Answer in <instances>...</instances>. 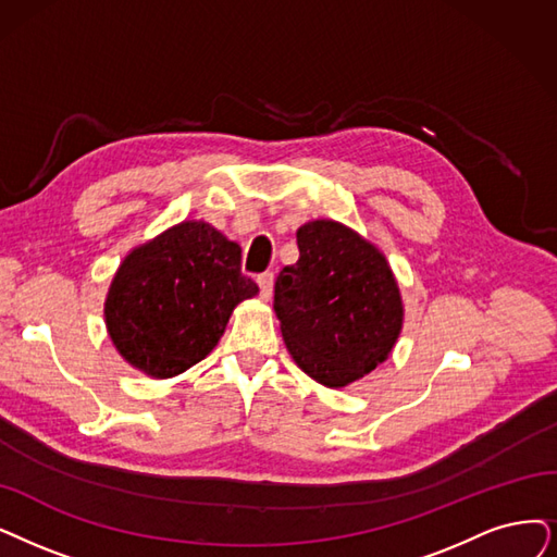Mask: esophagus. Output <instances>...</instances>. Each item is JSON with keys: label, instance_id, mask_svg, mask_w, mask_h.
Here are the masks:
<instances>
[{"label": "esophagus", "instance_id": "obj_1", "mask_svg": "<svg viewBox=\"0 0 557 557\" xmlns=\"http://www.w3.org/2000/svg\"><path fill=\"white\" fill-rule=\"evenodd\" d=\"M258 285H260V297L267 301L274 293V274L272 272H264L258 276Z\"/></svg>", "mask_w": 557, "mask_h": 557}]
</instances>
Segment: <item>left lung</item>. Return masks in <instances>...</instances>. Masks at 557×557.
Listing matches in <instances>:
<instances>
[{"instance_id": "8db88e82", "label": "left lung", "mask_w": 557, "mask_h": 557, "mask_svg": "<svg viewBox=\"0 0 557 557\" xmlns=\"http://www.w3.org/2000/svg\"><path fill=\"white\" fill-rule=\"evenodd\" d=\"M297 244L299 260L274 285L283 341L308 376L343 388L388 359L403 297L386 256L338 221H308Z\"/></svg>"}]
</instances>
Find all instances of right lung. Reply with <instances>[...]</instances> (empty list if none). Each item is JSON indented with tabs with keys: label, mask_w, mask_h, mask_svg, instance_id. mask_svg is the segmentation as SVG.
Returning a JSON list of instances; mask_svg holds the SVG:
<instances>
[{
	"label": "right lung",
	"mask_w": 557,
	"mask_h": 557,
	"mask_svg": "<svg viewBox=\"0 0 557 557\" xmlns=\"http://www.w3.org/2000/svg\"><path fill=\"white\" fill-rule=\"evenodd\" d=\"M258 295L239 244L206 221H183L139 244L111 278L104 322L123 359L152 380L203 361L235 306Z\"/></svg>",
	"instance_id": "obj_1"
}]
</instances>
